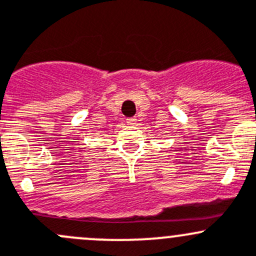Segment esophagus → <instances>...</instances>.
Masks as SVG:
<instances>
[{"label":"esophagus","instance_id":"esophagus-1","mask_svg":"<svg viewBox=\"0 0 256 256\" xmlns=\"http://www.w3.org/2000/svg\"><path fill=\"white\" fill-rule=\"evenodd\" d=\"M126 124H130V126H134L136 122H137V119L136 118H126Z\"/></svg>","mask_w":256,"mask_h":256}]
</instances>
